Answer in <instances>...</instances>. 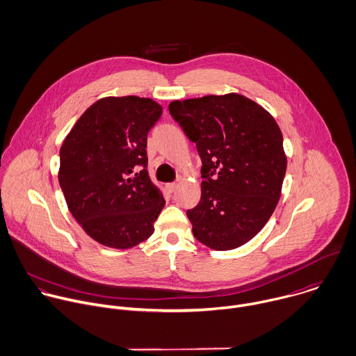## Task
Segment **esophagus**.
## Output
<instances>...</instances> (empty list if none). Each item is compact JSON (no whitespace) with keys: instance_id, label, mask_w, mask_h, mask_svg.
I'll return each mask as SVG.
<instances>
[{"instance_id":"1","label":"esophagus","mask_w":356,"mask_h":356,"mask_svg":"<svg viewBox=\"0 0 356 356\" xmlns=\"http://www.w3.org/2000/svg\"><path fill=\"white\" fill-rule=\"evenodd\" d=\"M166 188L169 193H175L177 188V183H169V184H166Z\"/></svg>"}]
</instances>
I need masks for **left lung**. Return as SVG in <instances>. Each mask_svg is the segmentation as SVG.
Returning <instances> with one entry per match:
<instances>
[{
    "label": "left lung",
    "instance_id": "8db88e82",
    "mask_svg": "<svg viewBox=\"0 0 356 356\" xmlns=\"http://www.w3.org/2000/svg\"><path fill=\"white\" fill-rule=\"evenodd\" d=\"M202 162L201 200L187 211L194 237L216 251L254 238L272 216L287 169L273 116L240 94L169 104Z\"/></svg>",
    "mask_w": 356,
    "mask_h": 356
}]
</instances>
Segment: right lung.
<instances>
[{"instance_id":"add662e5","label":"right lung","mask_w":356,"mask_h":356,"mask_svg":"<svg viewBox=\"0 0 356 356\" xmlns=\"http://www.w3.org/2000/svg\"><path fill=\"white\" fill-rule=\"evenodd\" d=\"M162 106L149 98L106 97L76 122L59 152V186L84 232L102 245L131 248L154 233L165 207L149 180L147 136Z\"/></svg>"}]
</instances>
